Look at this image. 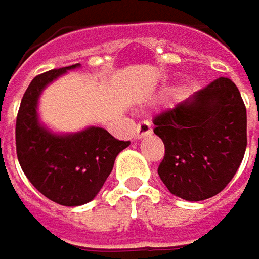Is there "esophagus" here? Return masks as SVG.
<instances>
[{"label":"esophagus","mask_w":259,"mask_h":259,"mask_svg":"<svg viewBox=\"0 0 259 259\" xmlns=\"http://www.w3.org/2000/svg\"><path fill=\"white\" fill-rule=\"evenodd\" d=\"M152 133V128H151V122L150 121H141L138 125H137V130H135V138H142L145 135Z\"/></svg>","instance_id":"obj_1"}]
</instances>
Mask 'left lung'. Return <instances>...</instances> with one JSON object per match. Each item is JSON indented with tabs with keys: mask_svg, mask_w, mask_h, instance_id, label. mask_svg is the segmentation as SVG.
I'll use <instances>...</instances> for the list:
<instances>
[{
	"mask_svg": "<svg viewBox=\"0 0 259 259\" xmlns=\"http://www.w3.org/2000/svg\"><path fill=\"white\" fill-rule=\"evenodd\" d=\"M152 122L165 145L158 175L171 194L211 198L238 171L247 148V108L230 78H217Z\"/></svg>",
	"mask_w": 259,
	"mask_h": 259,
	"instance_id": "8db88e82",
	"label": "left lung"
}]
</instances>
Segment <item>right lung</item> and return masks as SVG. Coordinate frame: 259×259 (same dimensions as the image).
I'll use <instances>...</instances> for the list:
<instances>
[{"label": "right lung", "mask_w": 259, "mask_h": 259, "mask_svg": "<svg viewBox=\"0 0 259 259\" xmlns=\"http://www.w3.org/2000/svg\"><path fill=\"white\" fill-rule=\"evenodd\" d=\"M69 65L36 75L21 100L15 147L20 165L29 182L44 197L65 206L90 202L112 171L114 161L130 141H119L102 128L72 135H54L38 124L36 101L47 84Z\"/></svg>", "instance_id": "obj_1"}]
</instances>
